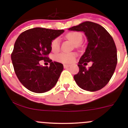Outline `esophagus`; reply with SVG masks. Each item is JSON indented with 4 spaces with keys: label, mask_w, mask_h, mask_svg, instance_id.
Returning <instances> with one entry per match:
<instances>
[{
    "label": "esophagus",
    "mask_w": 128,
    "mask_h": 128,
    "mask_svg": "<svg viewBox=\"0 0 128 128\" xmlns=\"http://www.w3.org/2000/svg\"><path fill=\"white\" fill-rule=\"evenodd\" d=\"M63 66H64V68H66L69 67L70 65H66V64H64V65H63Z\"/></svg>",
    "instance_id": "1"
}]
</instances>
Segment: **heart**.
<instances>
[{"instance_id":"heart-1","label":"heart","mask_w":128,"mask_h":128,"mask_svg":"<svg viewBox=\"0 0 128 128\" xmlns=\"http://www.w3.org/2000/svg\"><path fill=\"white\" fill-rule=\"evenodd\" d=\"M66 38L72 42L74 45L78 46L82 40V36L79 32H70L66 35ZM52 51L56 52L60 48V40L59 38L54 39L50 45ZM76 54L75 53H64L62 52L57 54L54 56L55 60L63 63H71L75 60Z\"/></svg>"}]
</instances>
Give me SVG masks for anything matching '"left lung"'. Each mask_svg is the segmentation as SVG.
<instances>
[{
    "label": "left lung",
    "mask_w": 128,
    "mask_h": 128,
    "mask_svg": "<svg viewBox=\"0 0 128 128\" xmlns=\"http://www.w3.org/2000/svg\"><path fill=\"white\" fill-rule=\"evenodd\" d=\"M68 30L83 32L88 41L78 63L80 71L74 76L76 82L86 91L100 90L108 84L117 66V48L114 39L102 26L88 21ZM90 61L92 65L86 69L85 65Z\"/></svg>",
    "instance_id": "left-lung-1"
}]
</instances>
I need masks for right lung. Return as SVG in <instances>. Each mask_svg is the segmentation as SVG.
I'll return each instance as SVG.
<instances>
[{
	"instance_id": "1",
	"label": "right lung",
	"mask_w": 128,
	"mask_h": 128,
	"mask_svg": "<svg viewBox=\"0 0 128 128\" xmlns=\"http://www.w3.org/2000/svg\"><path fill=\"white\" fill-rule=\"evenodd\" d=\"M64 30L35 28L19 35L11 54V60L18 79L27 89L35 93H44L57 83L63 70V64L52 62L47 57L51 52L52 42ZM50 63V66H42L39 61Z\"/></svg>"
}]
</instances>
